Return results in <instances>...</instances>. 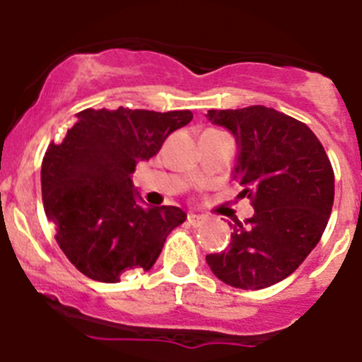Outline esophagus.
I'll use <instances>...</instances> for the list:
<instances>
[{"mask_svg": "<svg viewBox=\"0 0 362 362\" xmlns=\"http://www.w3.org/2000/svg\"><path fill=\"white\" fill-rule=\"evenodd\" d=\"M187 221H189V224L192 226V228H199V226L204 224V221H206V218H204L203 215L189 214V215H187Z\"/></svg>", "mask_w": 362, "mask_h": 362, "instance_id": "esophagus-1", "label": "esophagus"}]
</instances>
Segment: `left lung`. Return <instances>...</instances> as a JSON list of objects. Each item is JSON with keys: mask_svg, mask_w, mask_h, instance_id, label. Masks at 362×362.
<instances>
[{"mask_svg": "<svg viewBox=\"0 0 362 362\" xmlns=\"http://www.w3.org/2000/svg\"><path fill=\"white\" fill-rule=\"evenodd\" d=\"M208 120L235 136L233 180L254 215L233 226L229 249L206 255L214 275L236 289L275 286L319 243L334 199V173L306 124L275 108L208 110Z\"/></svg>", "mask_w": 362, "mask_h": 362, "instance_id": "8db88e82", "label": "left lung"}]
</instances>
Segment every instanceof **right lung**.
Returning <instances> with one entry per match:
<instances>
[{"mask_svg":"<svg viewBox=\"0 0 362 362\" xmlns=\"http://www.w3.org/2000/svg\"><path fill=\"white\" fill-rule=\"evenodd\" d=\"M42 163V196L56 242L89 279L120 282L158 261L168 235L187 218L178 206H148L133 185L134 168L159 152L191 110H87Z\"/></svg>","mask_w":362,"mask_h":362,"instance_id":"add662e5","label":"right lung"}]
</instances>
